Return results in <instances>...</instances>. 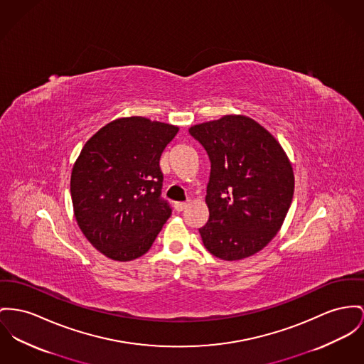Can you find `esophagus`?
<instances>
[{"mask_svg":"<svg viewBox=\"0 0 364 364\" xmlns=\"http://www.w3.org/2000/svg\"><path fill=\"white\" fill-rule=\"evenodd\" d=\"M173 207L178 213H182L188 207V203H173Z\"/></svg>","mask_w":364,"mask_h":364,"instance_id":"esophagus-1","label":"esophagus"}]
</instances>
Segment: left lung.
<instances>
[{"label": "left lung", "instance_id": "8db88e82", "mask_svg": "<svg viewBox=\"0 0 364 364\" xmlns=\"http://www.w3.org/2000/svg\"><path fill=\"white\" fill-rule=\"evenodd\" d=\"M189 134L211 161L198 229L204 247L223 261L248 258L277 235L294 196V171L284 149L259 122L228 114L201 122Z\"/></svg>", "mask_w": 364, "mask_h": 364}]
</instances>
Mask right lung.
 Returning <instances> with one entry per match:
<instances>
[{"label": "right lung", "instance_id": "1", "mask_svg": "<svg viewBox=\"0 0 364 364\" xmlns=\"http://www.w3.org/2000/svg\"><path fill=\"white\" fill-rule=\"evenodd\" d=\"M178 131L141 116L122 117L81 149L70 178L74 217L105 257L120 262L142 257L170 218L159 163Z\"/></svg>", "mask_w": 364, "mask_h": 364}]
</instances>
